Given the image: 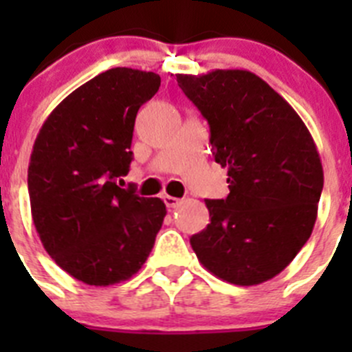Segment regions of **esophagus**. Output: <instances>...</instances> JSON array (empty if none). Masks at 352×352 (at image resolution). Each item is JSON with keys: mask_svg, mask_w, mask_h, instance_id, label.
Here are the masks:
<instances>
[{"mask_svg": "<svg viewBox=\"0 0 352 352\" xmlns=\"http://www.w3.org/2000/svg\"><path fill=\"white\" fill-rule=\"evenodd\" d=\"M164 203H166L167 208H176V206H179V203H182V201H179L178 197H173V195H166V197H164Z\"/></svg>", "mask_w": 352, "mask_h": 352, "instance_id": "esophagus-1", "label": "esophagus"}]
</instances>
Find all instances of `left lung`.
Here are the masks:
<instances>
[{
  "instance_id": "obj_1",
  "label": "left lung",
  "mask_w": 352,
  "mask_h": 352,
  "mask_svg": "<svg viewBox=\"0 0 352 352\" xmlns=\"http://www.w3.org/2000/svg\"><path fill=\"white\" fill-rule=\"evenodd\" d=\"M210 125L214 162L229 195L206 199L211 222L190 238L214 276L257 285L287 268L317 219L321 157L296 111L248 70L176 76Z\"/></svg>"
}]
</instances>
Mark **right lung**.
Returning <instances> with one entry per match:
<instances>
[{
	"instance_id": "obj_1",
	"label": "right lung",
	"mask_w": 352,
	"mask_h": 352,
	"mask_svg": "<svg viewBox=\"0 0 352 352\" xmlns=\"http://www.w3.org/2000/svg\"><path fill=\"white\" fill-rule=\"evenodd\" d=\"M160 88L153 72H102L43 121L28 167L31 217L43 248L88 285L129 280L148 259L166 204L116 185L132 162L135 116Z\"/></svg>"
}]
</instances>
